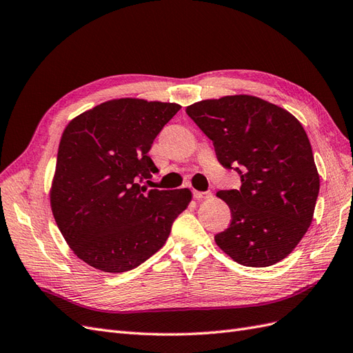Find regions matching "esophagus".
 <instances>
[{"label":"esophagus","instance_id":"1","mask_svg":"<svg viewBox=\"0 0 353 353\" xmlns=\"http://www.w3.org/2000/svg\"><path fill=\"white\" fill-rule=\"evenodd\" d=\"M193 196L197 200H206V199L212 197V193H210V191H197V190H194L193 191Z\"/></svg>","mask_w":353,"mask_h":353}]
</instances>
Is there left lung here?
Returning <instances> with one entry per match:
<instances>
[{
	"instance_id": "1",
	"label": "left lung",
	"mask_w": 353,
	"mask_h": 353,
	"mask_svg": "<svg viewBox=\"0 0 353 353\" xmlns=\"http://www.w3.org/2000/svg\"><path fill=\"white\" fill-rule=\"evenodd\" d=\"M222 166H236L240 190L218 191L231 210L218 248L244 266L283 261L314 219L319 174L302 123L280 105L249 94L187 105Z\"/></svg>"
}]
</instances>
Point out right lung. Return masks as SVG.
Instances as JSON below:
<instances>
[{
    "label": "right lung",
    "instance_id": "obj_1",
    "mask_svg": "<svg viewBox=\"0 0 353 353\" xmlns=\"http://www.w3.org/2000/svg\"><path fill=\"white\" fill-rule=\"evenodd\" d=\"M181 105L113 99L78 114L59 144L50 205L72 252L92 268H137L166 243L191 201L188 188L147 190L157 172L148 150Z\"/></svg>",
    "mask_w": 353,
    "mask_h": 353
}]
</instances>
